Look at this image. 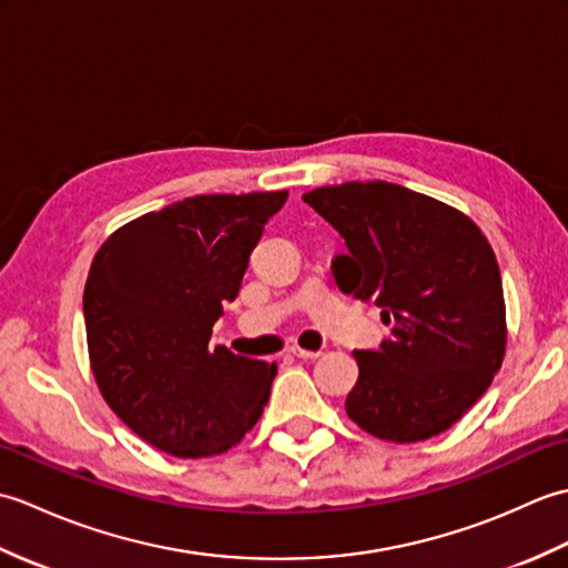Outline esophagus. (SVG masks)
I'll list each match as a JSON object with an SVG mask.
<instances>
[{
	"mask_svg": "<svg viewBox=\"0 0 568 568\" xmlns=\"http://www.w3.org/2000/svg\"><path fill=\"white\" fill-rule=\"evenodd\" d=\"M293 356H297V358H317V356H322V352H307V348L295 346L293 348Z\"/></svg>",
	"mask_w": 568,
	"mask_h": 568,
	"instance_id": "esophagus-1",
	"label": "esophagus"
}]
</instances>
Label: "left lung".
I'll list each match as a JSON object with an SVG mask.
<instances>
[{
  "label": "left lung",
  "instance_id": "1",
  "mask_svg": "<svg viewBox=\"0 0 568 568\" xmlns=\"http://www.w3.org/2000/svg\"><path fill=\"white\" fill-rule=\"evenodd\" d=\"M303 200L344 239L332 258L339 291L376 303L393 334L378 352H354L346 415L397 444L449 429L505 356L503 281L486 236L449 204L383 180Z\"/></svg>",
  "mask_w": 568,
  "mask_h": 568
}]
</instances>
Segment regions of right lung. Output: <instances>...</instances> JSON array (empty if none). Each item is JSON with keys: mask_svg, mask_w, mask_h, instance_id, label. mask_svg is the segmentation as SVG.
Masks as SVG:
<instances>
[{"mask_svg": "<svg viewBox=\"0 0 568 568\" xmlns=\"http://www.w3.org/2000/svg\"><path fill=\"white\" fill-rule=\"evenodd\" d=\"M285 200L287 190L187 197L116 229L94 256L82 297L94 378L155 449L222 454L268 403L275 364L210 339Z\"/></svg>", "mask_w": 568, "mask_h": 568, "instance_id": "1", "label": "right lung"}]
</instances>
